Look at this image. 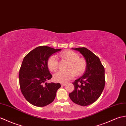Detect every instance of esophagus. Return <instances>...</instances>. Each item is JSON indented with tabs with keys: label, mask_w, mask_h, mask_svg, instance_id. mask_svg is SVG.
<instances>
[{
	"label": "esophagus",
	"mask_w": 126,
	"mask_h": 126,
	"mask_svg": "<svg viewBox=\"0 0 126 126\" xmlns=\"http://www.w3.org/2000/svg\"><path fill=\"white\" fill-rule=\"evenodd\" d=\"M66 85V83H62V84H61V85H62V86H65Z\"/></svg>",
	"instance_id": "1"
}]
</instances>
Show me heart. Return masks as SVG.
I'll return each mask as SVG.
<instances>
[{"instance_id": "obj_1", "label": "heart", "mask_w": 126, "mask_h": 126, "mask_svg": "<svg viewBox=\"0 0 126 126\" xmlns=\"http://www.w3.org/2000/svg\"><path fill=\"white\" fill-rule=\"evenodd\" d=\"M62 60L68 62L65 71H58L54 76V80L57 82L64 83L72 78L76 75H82L86 69L87 63L84 58H79L76 52L72 51H64L59 54ZM48 68L51 71H57L58 66V62L55 56H51L47 61Z\"/></svg>"}]
</instances>
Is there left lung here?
<instances>
[{
  "instance_id": "8db88e82",
  "label": "left lung",
  "mask_w": 126,
  "mask_h": 126,
  "mask_svg": "<svg viewBox=\"0 0 126 126\" xmlns=\"http://www.w3.org/2000/svg\"><path fill=\"white\" fill-rule=\"evenodd\" d=\"M83 55L87 66L84 75L75 80V86L69 97L74 103L82 106H88L97 100L105 87V69L100 59L86 48H72Z\"/></svg>"
}]
</instances>
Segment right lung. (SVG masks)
Segmentation results:
<instances>
[{"label":"right lung","instance_id":"right-lung-1","mask_svg":"<svg viewBox=\"0 0 126 126\" xmlns=\"http://www.w3.org/2000/svg\"><path fill=\"white\" fill-rule=\"evenodd\" d=\"M61 50L40 46L23 58L19 74L20 87L25 99L34 106L44 107L51 103L61 86L60 83H47L52 77L47 66L48 58Z\"/></svg>","mask_w":126,"mask_h":126}]
</instances>
